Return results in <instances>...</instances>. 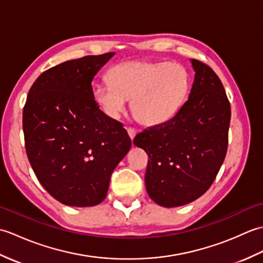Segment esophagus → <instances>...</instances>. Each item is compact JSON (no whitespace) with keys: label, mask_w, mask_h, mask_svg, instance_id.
I'll use <instances>...</instances> for the list:
<instances>
[{"label":"esophagus","mask_w":263,"mask_h":263,"mask_svg":"<svg viewBox=\"0 0 263 263\" xmlns=\"http://www.w3.org/2000/svg\"><path fill=\"white\" fill-rule=\"evenodd\" d=\"M126 131H127L128 137H130V138L132 139V140H133V138H135L136 135H137V131L135 130V128H132V127H127Z\"/></svg>","instance_id":"34e87169"}]
</instances>
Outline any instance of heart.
I'll return each mask as SVG.
<instances>
[{
	"instance_id": "b5f03b06",
	"label": "heart",
	"mask_w": 263,
	"mask_h": 263,
	"mask_svg": "<svg viewBox=\"0 0 263 263\" xmlns=\"http://www.w3.org/2000/svg\"><path fill=\"white\" fill-rule=\"evenodd\" d=\"M109 82L96 83L92 98L109 119H117L131 98V110L142 125L170 121L185 103L191 76L180 63L125 61L111 66Z\"/></svg>"
}]
</instances>
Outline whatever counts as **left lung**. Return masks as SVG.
<instances>
[{
	"mask_svg": "<svg viewBox=\"0 0 263 263\" xmlns=\"http://www.w3.org/2000/svg\"><path fill=\"white\" fill-rule=\"evenodd\" d=\"M195 72L189 98L163 124L146 128L133 140L147 153L146 189L156 203L173 208L206 192L224 163L231 105L211 68L190 60Z\"/></svg>",
	"mask_w": 263,
	"mask_h": 263,
	"instance_id": "obj_1",
	"label": "left lung"
}]
</instances>
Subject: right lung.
<instances>
[{
	"instance_id": "right-lung-1",
	"label": "right lung",
	"mask_w": 263,
	"mask_h": 263,
	"mask_svg": "<svg viewBox=\"0 0 263 263\" xmlns=\"http://www.w3.org/2000/svg\"><path fill=\"white\" fill-rule=\"evenodd\" d=\"M114 54L53 66L28 92L22 117L28 159L46 191L66 205L102 202L111 173L131 148L122 123L92 98L93 77Z\"/></svg>"
}]
</instances>
